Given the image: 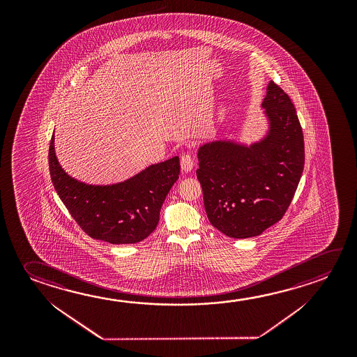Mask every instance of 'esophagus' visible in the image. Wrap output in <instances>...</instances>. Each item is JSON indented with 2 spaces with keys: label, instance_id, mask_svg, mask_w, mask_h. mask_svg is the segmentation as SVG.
Here are the masks:
<instances>
[{
  "label": "esophagus",
  "instance_id": "1",
  "mask_svg": "<svg viewBox=\"0 0 357 357\" xmlns=\"http://www.w3.org/2000/svg\"><path fill=\"white\" fill-rule=\"evenodd\" d=\"M181 169L184 172H190L194 167V157L190 154H183L181 158Z\"/></svg>",
  "mask_w": 357,
  "mask_h": 357
}]
</instances>
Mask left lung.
Segmentation results:
<instances>
[{
    "label": "left lung",
    "mask_w": 357,
    "mask_h": 357,
    "mask_svg": "<svg viewBox=\"0 0 357 357\" xmlns=\"http://www.w3.org/2000/svg\"><path fill=\"white\" fill-rule=\"evenodd\" d=\"M261 107L268 130L259 141L219 139L198 149L208 219L234 239L257 236L279 222L304 170V135L289 96L270 81Z\"/></svg>",
    "instance_id": "8db88e82"
}]
</instances>
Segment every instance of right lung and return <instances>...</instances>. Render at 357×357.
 I'll return each instance as SVG.
<instances>
[{"instance_id":"add662e5","label":"right lung","mask_w":357,"mask_h":357,"mask_svg":"<svg viewBox=\"0 0 357 357\" xmlns=\"http://www.w3.org/2000/svg\"><path fill=\"white\" fill-rule=\"evenodd\" d=\"M53 187L77 224L91 238L111 244H135L157 228L170 188L179 178V157L152 164L121 183L94 185L70 176L54 152H48Z\"/></svg>"}]
</instances>
